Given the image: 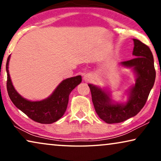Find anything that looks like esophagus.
Segmentation results:
<instances>
[{"label":"esophagus","instance_id":"1","mask_svg":"<svg viewBox=\"0 0 161 161\" xmlns=\"http://www.w3.org/2000/svg\"><path fill=\"white\" fill-rule=\"evenodd\" d=\"M92 80V76L90 74H85V76H84V80L85 81H89Z\"/></svg>","mask_w":161,"mask_h":161}]
</instances>
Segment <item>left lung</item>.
<instances>
[{
    "label": "left lung",
    "mask_w": 161,
    "mask_h": 161,
    "mask_svg": "<svg viewBox=\"0 0 161 161\" xmlns=\"http://www.w3.org/2000/svg\"><path fill=\"white\" fill-rule=\"evenodd\" d=\"M134 47L132 60L124 61V67L133 68L136 76L135 85L130 89L125 103H114L110 95L101 88L89 84L92 101L97 114L106 123H119L134 117L147 100L155 80V69L153 53L148 46L133 38Z\"/></svg>",
    "instance_id": "obj_1"
}]
</instances>
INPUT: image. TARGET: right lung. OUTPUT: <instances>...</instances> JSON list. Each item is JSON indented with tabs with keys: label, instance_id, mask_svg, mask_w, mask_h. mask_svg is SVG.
I'll use <instances>...</instances> for the list:
<instances>
[{
	"label": "right lung",
	"instance_id": "1",
	"mask_svg": "<svg viewBox=\"0 0 161 161\" xmlns=\"http://www.w3.org/2000/svg\"><path fill=\"white\" fill-rule=\"evenodd\" d=\"M6 62L7 91L13 103L33 121L42 124H51L60 119L66 111L71 92L81 81V76H76L63 80L53 94L39 101H31L22 98L14 87L8 73V62Z\"/></svg>",
	"mask_w": 161,
	"mask_h": 161
}]
</instances>
